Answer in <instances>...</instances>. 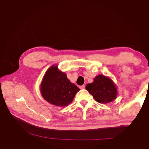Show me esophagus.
<instances>
[{"mask_svg":"<svg viewBox=\"0 0 149 149\" xmlns=\"http://www.w3.org/2000/svg\"><path fill=\"white\" fill-rule=\"evenodd\" d=\"M79 88H80L81 90H83V89H84V88H85V86H84V85H82V86H79Z\"/></svg>","mask_w":149,"mask_h":149,"instance_id":"esophagus-1","label":"esophagus"}]
</instances>
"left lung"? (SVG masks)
I'll use <instances>...</instances> for the list:
<instances>
[{
    "instance_id": "1",
    "label": "left lung",
    "mask_w": 149,
    "mask_h": 149,
    "mask_svg": "<svg viewBox=\"0 0 149 149\" xmlns=\"http://www.w3.org/2000/svg\"><path fill=\"white\" fill-rule=\"evenodd\" d=\"M86 89L99 103H108L116 99L117 90L113 81L102 75L94 79L93 83L88 84Z\"/></svg>"
}]
</instances>
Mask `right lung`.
I'll use <instances>...</instances> for the list:
<instances>
[{"instance_id": "right-lung-1", "label": "right lung", "mask_w": 149, "mask_h": 149, "mask_svg": "<svg viewBox=\"0 0 149 149\" xmlns=\"http://www.w3.org/2000/svg\"><path fill=\"white\" fill-rule=\"evenodd\" d=\"M79 90L70 83L65 73L58 70L57 66H51L47 71L41 84L43 97L57 106H68Z\"/></svg>"}]
</instances>
